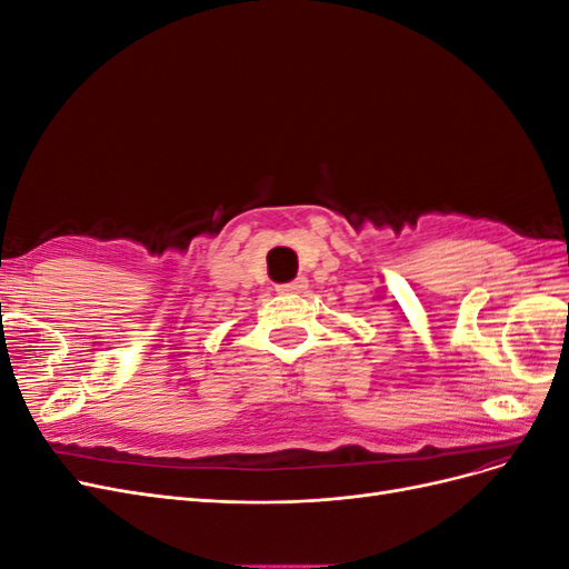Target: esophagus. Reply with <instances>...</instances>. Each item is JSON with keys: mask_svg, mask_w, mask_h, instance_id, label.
I'll return each instance as SVG.
<instances>
[{"mask_svg": "<svg viewBox=\"0 0 569 569\" xmlns=\"http://www.w3.org/2000/svg\"><path fill=\"white\" fill-rule=\"evenodd\" d=\"M306 287H308V280H306V278H297V280L280 284L278 291H280V295H301V291H303Z\"/></svg>", "mask_w": 569, "mask_h": 569, "instance_id": "34e87169", "label": "esophagus"}]
</instances>
